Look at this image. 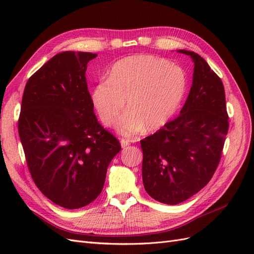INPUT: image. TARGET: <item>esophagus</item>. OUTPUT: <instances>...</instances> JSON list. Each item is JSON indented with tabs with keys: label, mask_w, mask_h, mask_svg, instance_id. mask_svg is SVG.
Masks as SVG:
<instances>
[{
	"label": "esophagus",
	"mask_w": 254,
	"mask_h": 254,
	"mask_svg": "<svg viewBox=\"0 0 254 254\" xmlns=\"http://www.w3.org/2000/svg\"><path fill=\"white\" fill-rule=\"evenodd\" d=\"M121 145H122V147H123V148H126L127 146L129 145V142H128L127 140L122 139V140H121Z\"/></svg>",
	"instance_id": "esophagus-1"
}]
</instances>
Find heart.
I'll use <instances>...</instances> for the list:
<instances>
[{
  "instance_id": "obj_1",
  "label": "heart",
  "mask_w": 254,
  "mask_h": 254,
  "mask_svg": "<svg viewBox=\"0 0 254 254\" xmlns=\"http://www.w3.org/2000/svg\"><path fill=\"white\" fill-rule=\"evenodd\" d=\"M187 80L180 67L151 55L123 58L115 64L108 80L98 83L92 102L106 126L118 121L125 102L128 111L117 124L125 136L158 130L178 109Z\"/></svg>"
}]
</instances>
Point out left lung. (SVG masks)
Wrapping results in <instances>:
<instances>
[{
    "instance_id": "8db88e82",
    "label": "left lung",
    "mask_w": 254,
    "mask_h": 254,
    "mask_svg": "<svg viewBox=\"0 0 254 254\" xmlns=\"http://www.w3.org/2000/svg\"><path fill=\"white\" fill-rule=\"evenodd\" d=\"M193 83L180 115L141 141L142 178L155 200L178 204L203 189L218 166L229 129L221 79L194 52Z\"/></svg>"
}]
</instances>
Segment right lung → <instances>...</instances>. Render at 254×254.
Returning <instances> with one entry per match:
<instances>
[{
  "label": "right lung",
  "mask_w": 254,
  "mask_h": 254,
  "mask_svg": "<svg viewBox=\"0 0 254 254\" xmlns=\"http://www.w3.org/2000/svg\"><path fill=\"white\" fill-rule=\"evenodd\" d=\"M97 54L66 51L26 83L18 123L30 175L51 201L78 209L101 194L107 168L121 150L97 122L86 79Z\"/></svg>",
  "instance_id": "obj_1"
}]
</instances>
